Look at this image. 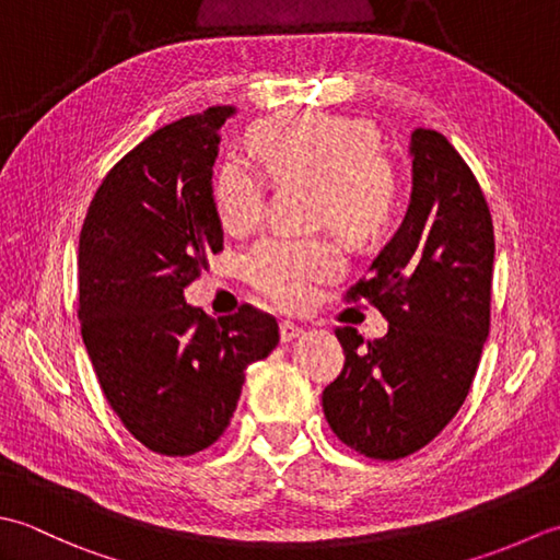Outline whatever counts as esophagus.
I'll list each match as a JSON object with an SVG mask.
<instances>
[{"label":"esophagus","instance_id":"esophagus-1","mask_svg":"<svg viewBox=\"0 0 560 560\" xmlns=\"http://www.w3.org/2000/svg\"><path fill=\"white\" fill-rule=\"evenodd\" d=\"M296 336H302V326H296L292 322H280V338L282 343H290Z\"/></svg>","mask_w":560,"mask_h":560}]
</instances>
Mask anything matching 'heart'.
Instances as JSON below:
<instances>
[{"label": "heart", "instance_id": "heart-1", "mask_svg": "<svg viewBox=\"0 0 560 560\" xmlns=\"http://www.w3.org/2000/svg\"><path fill=\"white\" fill-rule=\"evenodd\" d=\"M260 166L276 184H316V214L348 242L380 236L394 214V176L380 154V137L362 120L314 110L278 113L248 132ZM266 184L256 171L230 164L217 180V217L226 232L246 234L264 217ZM343 268L328 238L268 236L246 258V276L270 300L302 306L318 282Z\"/></svg>", "mask_w": 560, "mask_h": 560}]
</instances>
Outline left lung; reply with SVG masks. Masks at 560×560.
Here are the masks:
<instances>
[{"mask_svg":"<svg viewBox=\"0 0 560 560\" xmlns=\"http://www.w3.org/2000/svg\"><path fill=\"white\" fill-rule=\"evenodd\" d=\"M413 190L401 226L348 300H370L384 338L336 328L346 364L324 416L348 447L401 459L435 440L471 389L490 326L493 220L471 168L438 130L410 135Z\"/></svg>","mask_w":560,"mask_h":560,"instance_id":"8db88e82","label":"left lung"}]
</instances>
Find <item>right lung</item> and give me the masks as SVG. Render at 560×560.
<instances>
[{"label":"right lung","instance_id":"1","mask_svg":"<svg viewBox=\"0 0 560 560\" xmlns=\"http://www.w3.org/2000/svg\"><path fill=\"white\" fill-rule=\"evenodd\" d=\"M234 106L159 128L108 171L79 234V324L101 392L147 450L220 440L244 370L278 346V322L242 304L210 318L184 290L222 250L212 198L220 128Z\"/></svg>","mask_w":560,"mask_h":560}]
</instances>
